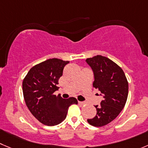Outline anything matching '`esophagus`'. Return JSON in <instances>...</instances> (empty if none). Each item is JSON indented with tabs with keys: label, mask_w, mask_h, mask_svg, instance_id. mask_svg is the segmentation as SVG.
Returning a JSON list of instances; mask_svg holds the SVG:
<instances>
[{
	"label": "esophagus",
	"mask_w": 148,
	"mask_h": 148,
	"mask_svg": "<svg viewBox=\"0 0 148 148\" xmlns=\"http://www.w3.org/2000/svg\"><path fill=\"white\" fill-rule=\"evenodd\" d=\"M78 104H80V105H86V102H78Z\"/></svg>",
	"instance_id": "esophagus-1"
}]
</instances>
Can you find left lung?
<instances>
[{"instance_id":"1","label":"left lung","mask_w":148,"mask_h":148,"mask_svg":"<svg viewBox=\"0 0 148 148\" xmlns=\"http://www.w3.org/2000/svg\"><path fill=\"white\" fill-rule=\"evenodd\" d=\"M86 62L94 73L93 86L99 89L103 97L100 105L95 106L96 116L87 121L91 126L100 127L112 121L123 109L129 84L123 70L108 57L97 55Z\"/></svg>"}]
</instances>
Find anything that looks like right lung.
Wrapping results in <instances>:
<instances>
[{
  "label": "right lung",
  "mask_w": 148,
  "mask_h": 148,
  "mask_svg": "<svg viewBox=\"0 0 148 148\" xmlns=\"http://www.w3.org/2000/svg\"><path fill=\"white\" fill-rule=\"evenodd\" d=\"M69 62L57 58L46 60L32 67L22 82L27 107L37 120L46 126L62 123L69 107L78 104L74 97L63 99L54 94L59 88L57 84L63 69Z\"/></svg>",
  "instance_id": "1"
}]
</instances>
